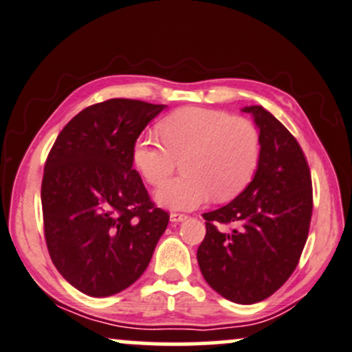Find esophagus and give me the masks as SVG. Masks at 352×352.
Instances as JSON below:
<instances>
[{
	"label": "esophagus",
	"mask_w": 352,
	"mask_h": 352,
	"mask_svg": "<svg viewBox=\"0 0 352 352\" xmlns=\"http://www.w3.org/2000/svg\"><path fill=\"white\" fill-rule=\"evenodd\" d=\"M186 219H188V215H185V214H179V212L170 214V222H173V223L184 222V220H186Z\"/></svg>",
	"instance_id": "1"
}]
</instances>
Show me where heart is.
Wrapping results in <instances>:
<instances>
[{
	"mask_svg": "<svg viewBox=\"0 0 352 352\" xmlns=\"http://www.w3.org/2000/svg\"><path fill=\"white\" fill-rule=\"evenodd\" d=\"M162 142L138 140L133 162L144 180L161 185L182 158L186 176L164 184L154 198L172 210H193L230 201L250 185L259 164V132L250 120L227 112L182 107L159 124Z\"/></svg>",
	"mask_w": 352,
	"mask_h": 352,
	"instance_id": "1",
	"label": "heart"
}]
</instances>
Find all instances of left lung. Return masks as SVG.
<instances>
[{
	"mask_svg": "<svg viewBox=\"0 0 352 352\" xmlns=\"http://www.w3.org/2000/svg\"><path fill=\"white\" fill-rule=\"evenodd\" d=\"M254 117L261 154L251 184L223 208L203 214L206 236L198 264L209 287L238 304L274 294L296 269L312 215V180L306 156L282 122L262 106ZM217 224H233L222 232Z\"/></svg>",
	"mask_w": 352,
	"mask_h": 352,
	"instance_id": "1",
	"label": "left lung"
}]
</instances>
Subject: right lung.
Masks as SVG:
<instances>
[{"instance_id":"1","label":"right lung","mask_w":352,"mask_h":352,"mask_svg":"<svg viewBox=\"0 0 352 352\" xmlns=\"http://www.w3.org/2000/svg\"><path fill=\"white\" fill-rule=\"evenodd\" d=\"M166 107L124 98L93 104L65 125L46 159V246L59 274L88 296L137 282L166 232L168 214L133 168L135 142Z\"/></svg>"}]
</instances>
